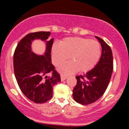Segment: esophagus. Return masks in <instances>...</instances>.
I'll return each mask as SVG.
<instances>
[{
  "label": "esophagus",
  "mask_w": 129,
  "mask_h": 129,
  "mask_svg": "<svg viewBox=\"0 0 129 129\" xmlns=\"http://www.w3.org/2000/svg\"><path fill=\"white\" fill-rule=\"evenodd\" d=\"M66 79H67V76H63V75H60V79H61V81H64V80H66Z\"/></svg>",
  "instance_id": "obj_1"
}]
</instances>
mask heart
I'll list each match as a JSON object with an SVG mask.
<instances>
[{
    "mask_svg": "<svg viewBox=\"0 0 129 129\" xmlns=\"http://www.w3.org/2000/svg\"><path fill=\"white\" fill-rule=\"evenodd\" d=\"M52 60L59 66L69 59L72 61L60 65L58 70L63 75L87 72L96 66L101 56V45L96 41L79 37L66 38L61 44L54 43L51 48Z\"/></svg>",
    "mask_w": 129,
    "mask_h": 129,
    "instance_id": "b5f03b06",
    "label": "heart"
}]
</instances>
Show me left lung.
I'll return each instance as SVG.
<instances>
[{"instance_id": "1", "label": "left lung", "mask_w": 129, "mask_h": 129, "mask_svg": "<svg viewBox=\"0 0 129 129\" xmlns=\"http://www.w3.org/2000/svg\"><path fill=\"white\" fill-rule=\"evenodd\" d=\"M96 38L102 47L100 59L86 74L76 76L77 84L73 90L74 100L82 105L94 103L103 95L113 72V55L110 46L99 37Z\"/></svg>"}]
</instances>
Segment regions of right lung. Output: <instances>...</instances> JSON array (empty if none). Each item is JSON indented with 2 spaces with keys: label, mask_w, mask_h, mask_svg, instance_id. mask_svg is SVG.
I'll return each mask as SVG.
<instances>
[{
  "label": "right lung",
  "mask_w": 129,
  "mask_h": 129,
  "mask_svg": "<svg viewBox=\"0 0 129 129\" xmlns=\"http://www.w3.org/2000/svg\"><path fill=\"white\" fill-rule=\"evenodd\" d=\"M50 36L49 31L28 34L17 44L13 55L14 75L19 88L28 99L37 104L49 101L53 96V87L60 81V75L51 63L53 38L49 40ZM37 39L46 41L44 55H37L31 51V41ZM48 73L51 76L47 77Z\"/></svg>",
  "instance_id": "1"
}]
</instances>
